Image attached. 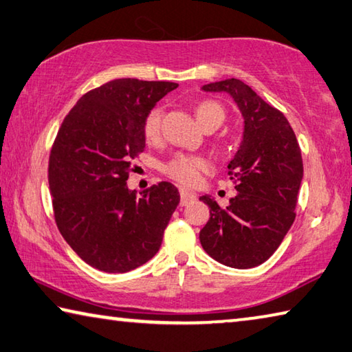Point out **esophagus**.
<instances>
[{"label":"esophagus","instance_id":"esophagus-1","mask_svg":"<svg viewBox=\"0 0 352 352\" xmlns=\"http://www.w3.org/2000/svg\"><path fill=\"white\" fill-rule=\"evenodd\" d=\"M195 200V194L190 192V190L182 188L180 189V204L182 206H186V204H189L190 201Z\"/></svg>","mask_w":352,"mask_h":352}]
</instances>
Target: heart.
<instances>
[{
    "label": "heart",
    "instance_id": "heart-1",
    "mask_svg": "<svg viewBox=\"0 0 352 352\" xmlns=\"http://www.w3.org/2000/svg\"><path fill=\"white\" fill-rule=\"evenodd\" d=\"M195 117L204 129L208 127H219L223 124L226 118L225 109L221 104L212 100H206L198 103L195 107ZM162 118L163 111L160 107L151 109L143 120V137L148 143H155L160 138L162 132ZM166 175L174 178L175 182L186 184V186H194L201 180V175L210 170V163L208 158L201 155L192 154H175L169 162H166L163 166Z\"/></svg>",
    "mask_w": 352,
    "mask_h": 352
}]
</instances>
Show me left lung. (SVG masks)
<instances>
[{"mask_svg":"<svg viewBox=\"0 0 352 352\" xmlns=\"http://www.w3.org/2000/svg\"><path fill=\"white\" fill-rule=\"evenodd\" d=\"M201 89L231 95L245 120V131L237 154L228 164L237 194L226 208L210 195L200 197L210 208L200 243L219 263L248 270L265 263L277 251L296 220L302 152L285 115L241 80L209 82Z\"/></svg>","mask_w":352,"mask_h":352,"instance_id":"1","label":"left lung"}]
</instances>
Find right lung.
Instances as JSON below:
<instances>
[{"mask_svg": "<svg viewBox=\"0 0 352 352\" xmlns=\"http://www.w3.org/2000/svg\"><path fill=\"white\" fill-rule=\"evenodd\" d=\"M177 86L109 81L82 95L56 133L49 157L55 221L69 246L95 270L129 272L162 246L180 203L178 189L162 182L137 195L126 182L132 160L144 151L146 113Z\"/></svg>", "mask_w": 352, "mask_h": 352, "instance_id": "obj_1", "label": "right lung"}]
</instances>
